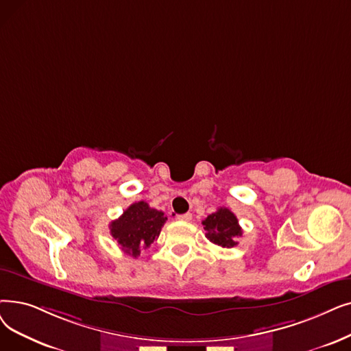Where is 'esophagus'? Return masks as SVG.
I'll return each instance as SVG.
<instances>
[{"mask_svg": "<svg viewBox=\"0 0 351 351\" xmlns=\"http://www.w3.org/2000/svg\"><path fill=\"white\" fill-rule=\"evenodd\" d=\"M178 219L184 221V222H189L192 219V213L186 212V213H184V215H178Z\"/></svg>", "mask_w": 351, "mask_h": 351, "instance_id": "34e87169", "label": "esophagus"}]
</instances>
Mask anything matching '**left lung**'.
Masks as SVG:
<instances>
[{"label":"left lung","instance_id":"1","mask_svg":"<svg viewBox=\"0 0 351 351\" xmlns=\"http://www.w3.org/2000/svg\"><path fill=\"white\" fill-rule=\"evenodd\" d=\"M205 237L218 247L232 248L237 245V239L242 237V228L238 223L235 213L228 208H218L202 221Z\"/></svg>","mask_w":351,"mask_h":351}]
</instances>
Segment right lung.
Segmentation results:
<instances>
[{
	"instance_id": "add662e5",
	"label": "right lung",
	"mask_w": 351,
	"mask_h": 351,
	"mask_svg": "<svg viewBox=\"0 0 351 351\" xmlns=\"http://www.w3.org/2000/svg\"><path fill=\"white\" fill-rule=\"evenodd\" d=\"M162 210L150 208L146 202L132 204L123 215L112 221L110 234L120 248L133 258H138L142 250L150 247L166 222Z\"/></svg>"
}]
</instances>
